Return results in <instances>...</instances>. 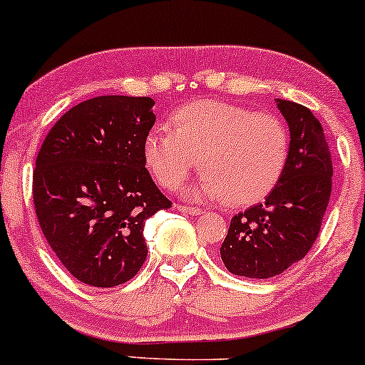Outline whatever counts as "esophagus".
<instances>
[{"label":"esophagus","instance_id":"1","mask_svg":"<svg viewBox=\"0 0 365 365\" xmlns=\"http://www.w3.org/2000/svg\"><path fill=\"white\" fill-rule=\"evenodd\" d=\"M177 209L180 212H183V214H188V215H200L202 212H204L200 209V207H190V205H182V204H178Z\"/></svg>","mask_w":365,"mask_h":365}]
</instances>
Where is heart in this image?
<instances>
[{
    "instance_id": "obj_1",
    "label": "heart",
    "mask_w": 365,
    "mask_h": 365,
    "mask_svg": "<svg viewBox=\"0 0 365 365\" xmlns=\"http://www.w3.org/2000/svg\"><path fill=\"white\" fill-rule=\"evenodd\" d=\"M172 131L151 129L145 161L168 190L185 182L200 161L204 177L192 195L249 205L279 182L289 155V133L278 116L220 101H195L172 116Z\"/></svg>"
}]
</instances>
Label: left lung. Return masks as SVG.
I'll return each mask as SVG.
<instances>
[{"label": "left lung", "instance_id": "8db88e82", "mask_svg": "<svg viewBox=\"0 0 365 365\" xmlns=\"http://www.w3.org/2000/svg\"><path fill=\"white\" fill-rule=\"evenodd\" d=\"M276 104L292 136L284 172L262 204L230 219L220 246L225 267L246 278H273L305 257L331 193V155L320 121L302 104Z\"/></svg>", "mask_w": 365, "mask_h": 365}]
</instances>
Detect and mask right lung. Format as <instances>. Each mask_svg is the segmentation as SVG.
Masks as SVG:
<instances>
[{
    "label": "right lung",
    "instance_id": "obj_1",
    "mask_svg": "<svg viewBox=\"0 0 365 365\" xmlns=\"http://www.w3.org/2000/svg\"><path fill=\"white\" fill-rule=\"evenodd\" d=\"M153 106L131 96L84 101L53 124L36 156L41 232L86 284L113 288L135 278L148 255L146 219L172 207L145 168Z\"/></svg>",
    "mask_w": 365,
    "mask_h": 365
}]
</instances>
